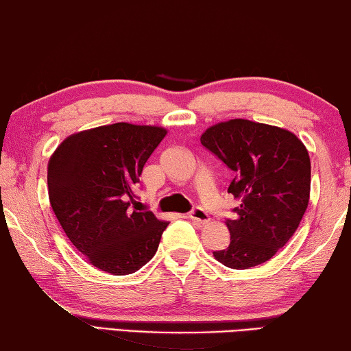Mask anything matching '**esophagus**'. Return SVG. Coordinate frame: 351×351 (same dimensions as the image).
<instances>
[{"label": "esophagus", "instance_id": "esophagus-1", "mask_svg": "<svg viewBox=\"0 0 351 351\" xmlns=\"http://www.w3.org/2000/svg\"><path fill=\"white\" fill-rule=\"evenodd\" d=\"M188 217L191 221L196 222V223H200V226H202V223H208L210 222L208 213H206L204 208H200V206H197V208H194L191 213L188 215Z\"/></svg>", "mask_w": 351, "mask_h": 351}]
</instances>
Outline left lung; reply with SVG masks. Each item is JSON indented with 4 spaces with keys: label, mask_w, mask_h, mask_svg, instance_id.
<instances>
[{
    "label": "left lung",
    "mask_w": 351,
    "mask_h": 351,
    "mask_svg": "<svg viewBox=\"0 0 351 351\" xmlns=\"http://www.w3.org/2000/svg\"><path fill=\"white\" fill-rule=\"evenodd\" d=\"M202 146L234 172L228 193L241 199L227 219L230 244L213 252L232 269L266 263L291 239L309 202L311 162L292 132L249 119H230L206 129Z\"/></svg>",
    "instance_id": "obj_1"
}]
</instances>
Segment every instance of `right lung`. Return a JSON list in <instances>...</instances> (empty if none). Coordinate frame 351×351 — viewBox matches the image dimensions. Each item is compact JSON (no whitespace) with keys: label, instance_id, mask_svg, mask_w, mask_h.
<instances>
[{"label":"right lung","instance_id":"add662e5","mask_svg":"<svg viewBox=\"0 0 351 351\" xmlns=\"http://www.w3.org/2000/svg\"><path fill=\"white\" fill-rule=\"evenodd\" d=\"M168 130L117 123L73 134L48 163L53 211L90 264L128 275L152 260L168 222L136 208L141 171Z\"/></svg>","mask_w":351,"mask_h":351}]
</instances>
